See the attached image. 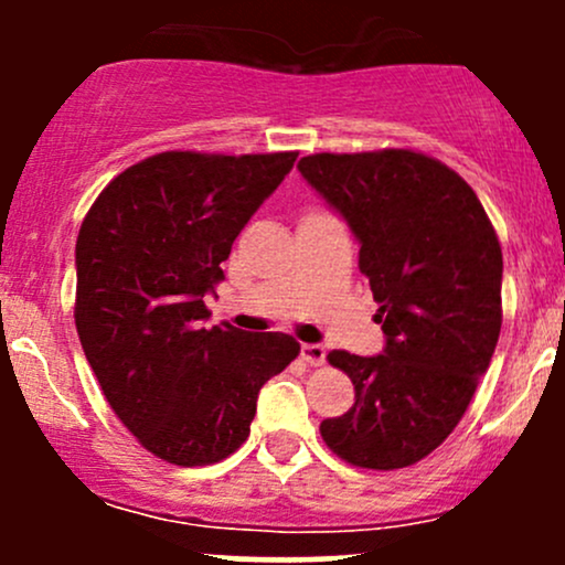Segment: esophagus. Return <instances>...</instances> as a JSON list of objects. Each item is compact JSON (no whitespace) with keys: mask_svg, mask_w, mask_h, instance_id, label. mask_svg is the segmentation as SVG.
<instances>
[{"mask_svg":"<svg viewBox=\"0 0 565 565\" xmlns=\"http://www.w3.org/2000/svg\"><path fill=\"white\" fill-rule=\"evenodd\" d=\"M300 359L308 366H323V361H327V348L313 345V342H305L300 348Z\"/></svg>","mask_w":565,"mask_h":565,"instance_id":"1","label":"esophagus"}]
</instances>
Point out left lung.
<instances>
[{"mask_svg": "<svg viewBox=\"0 0 565 565\" xmlns=\"http://www.w3.org/2000/svg\"><path fill=\"white\" fill-rule=\"evenodd\" d=\"M297 170L361 242L387 342L380 355L332 350L355 401L321 438L355 468L398 470L457 427L502 329V246L476 191L444 161L382 148L310 153Z\"/></svg>", "mask_w": 565, "mask_h": 565, "instance_id": "obj_1", "label": "left lung"}]
</instances>
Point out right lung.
<instances>
[{"instance_id":"obj_1","label":"right lung","mask_w":565,"mask_h":565,"mask_svg":"<svg viewBox=\"0 0 565 565\" xmlns=\"http://www.w3.org/2000/svg\"><path fill=\"white\" fill-rule=\"evenodd\" d=\"M297 151H164L100 191L76 238L79 342L100 391L142 449L215 465L249 436L257 393L300 353L281 332L204 329L236 236Z\"/></svg>"}]
</instances>
